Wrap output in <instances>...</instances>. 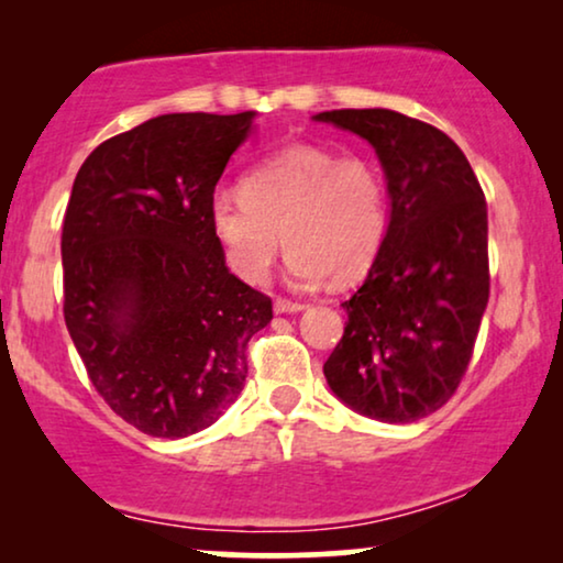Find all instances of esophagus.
<instances>
[{"label":"esophagus","mask_w":563,"mask_h":563,"mask_svg":"<svg viewBox=\"0 0 563 563\" xmlns=\"http://www.w3.org/2000/svg\"><path fill=\"white\" fill-rule=\"evenodd\" d=\"M305 305H299V302H291V299H282V297H276L274 299V312L276 314H284V312H299L302 310Z\"/></svg>","instance_id":"1"}]
</instances>
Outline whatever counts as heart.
Segmentation results:
<instances>
[{
  "mask_svg": "<svg viewBox=\"0 0 563 563\" xmlns=\"http://www.w3.org/2000/svg\"><path fill=\"white\" fill-rule=\"evenodd\" d=\"M210 225L228 266L249 284L266 279L282 243L295 282H351L374 264L387 233L382 172L364 156L289 145L251 168L243 191H214Z\"/></svg>",
  "mask_w": 563,
  "mask_h": 563,
  "instance_id": "obj_1",
  "label": "heart"
}]
</instances>
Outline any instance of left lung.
<instances>
[{
    "label": "left lung",
    "mask_w": 563,
    "mask_h": 563,
    "mask_svg": "<svg viewBox=\"0 0 563 563\" xmlns=\"http://www.w3.org/2000/svg\"><path fill=\"white\" fill-rule=\"evenodd\" d=\"M376 148L391 218L366 282L343 310L325 379L351 410L415 422L464 379L489 299L487 202L443 130L391 110L314 114Z\"/></svg>",
    "instance_id": "8db88e82"
}]
</instances>
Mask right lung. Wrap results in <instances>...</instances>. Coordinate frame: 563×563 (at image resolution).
<instances>
[{"mask_svg": "<svg viewBox=\"0 0 563 563\" xmlns=\"http://www.w3.org/2000/svg\"><path fill=\"white\" fill-rule=\"evenodd\" d=\"M253 112L161 114L99 143L68 199L64 318L91 384L153 438L210 428L241 395L272 297L228 272L210 199Z\"/></svg>", "mask_w": 563, "mask_h": 563, "instance_id": "obj_1", "label": "right lung"}]
</instances>
